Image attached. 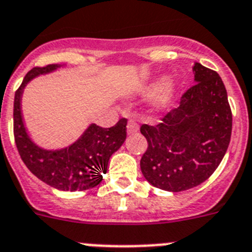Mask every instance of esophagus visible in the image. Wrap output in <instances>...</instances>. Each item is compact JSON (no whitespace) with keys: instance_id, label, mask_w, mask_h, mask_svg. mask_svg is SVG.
<instances>
[{"instance_id":"obj_1","label":"esophagus","mask_w":252,"mask_h":252,"mask_svg":"<svg viewBox=\"0 0 252 252\" xmlns=\"http://www.w3.org/2000/svg\"><path fill=\"white\" fill-rule=\"evenodd\" d=\"M138 124L135 123L134 120H129L128 124H126V130H128L129 134H133V133H137L138 132Z\"/></svg>"}]
</instances>
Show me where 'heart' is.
<instances>
[{
	"label": "heart",
	"mask_w": 252,
	"mask_h": 252,
	"mask_svg": "<svg viewBox=\"0 0 252 252\" xmlns=\"http://www.w3.org/2000/svg\"><path fill=\"white\" fill-rule=\"evenodd\" d=\"M144 94H152L155 93V106L158 109L167 108L168 105L171 104L175 100L179 91L178 82L172 78H166L163 81L156 80L146 85L142 90Z\"/></svg>",
	"instance_id": "heart-1"
}]
</instances>
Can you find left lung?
<instances>
[{"mask_svg": "<svg viewBox=\"0 0 252 252\" xmlns=\"http://www.w3.org/2000/svg\"><path fill=\"white\" fill-rule=\"evenodd\" d=\"M195 85L157 126L143 124L148 148L141 158L144 179L166 191H184L204 183L220 166L231 141L232 113L222 78L200 63Z\"/></svg>", "mask_w": 252, "mask_h": 252, "instance_id": "1", "label": "left lung"}]
</instances>
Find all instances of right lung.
<instances>
[{
  "instance_id": "obj_1",
  "label": "right lung",
  "mask_w": 252,
  "mask_h": 252,
  "mask_svg": "<svg viewBox=\"0 0 252 252\" xmlns=\"http://www.w3.org/2000/svg\"><path fill=\"white\" fill-rule=\"evenodd\" d=\"M60 67L62 65L35 67L26 73L23 84L15 93V143L26 167L43 183L63 191H81L97 187L102 180L111 155L122 147L126 138V119L122 118L111 128L90 124L77 141L61 150H44L35 144L26 132L23 120L24 89L32 78L50 73Z\"/></svg>"
}]
</instances>
